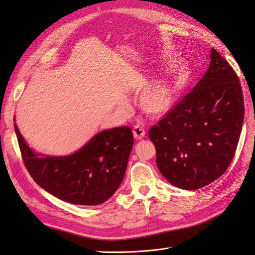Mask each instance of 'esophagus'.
<instances>
[{"instance_id":"1","label":"esophagus","mask_w":255,"mask_h":255,"mask_svg":"<svg viewBox=\"0 0 255 255\" xmlns=\"http://www.w3.org/2000/svg\"><path fill=\"white\" fill-rule=\"evenodd\" d=\"M133 135L135 137V139H142V138L145 136V132L141 127L135 126L133 128Z\"/></svg>"}]
</instances>
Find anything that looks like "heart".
I'll return each instance as SVG.
<instances>
[{
    "mask_svg": "<svg viewBox=\"0 0 255 255\" xmlns=\"http://www.w3.org/2000/svg\"><path fill=\"white\" fill-rule=\"evenodd\" d=\"M174 101V91L168 81H158L146 88L140 97L142 111L149 116L157 117L171 110Z\"/></svg>",
    "mask_w": 255,
    "mask_h": 255,
    "instance_id": "obj_1",
    "label": "heart"
}]
</instances>
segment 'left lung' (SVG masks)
<instances>
[{
    "label": "left lung",
    "instance_id": "8db88e82",
    "mask_svg": "<svg viewBox=\"0 0 255 255\" xmlns=\"http://www.w3.org/2000/svg\"><path fill=\"white\" fill-rule=\"evenodd\" d=\"M244 114L237 75L212 49L203 78L150 129L159 172L173 186L186 190L217 180L234 157Z\"/></svg>",
    "mask_w": 255,
    "mask_h": 255
}]
</instances>
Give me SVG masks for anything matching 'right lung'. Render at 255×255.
Here are the masks:
<instances>
[{
	"instance_id": "1",
	"label": "right lung",
	"mask_w": 255,
	"mask_h": 255,
	"mask_svg": "<svg viewBox=\"0 0 255 255\" xmlns=\"http://www.w3.org/2000/svg\"><path fill=\"white\" fill-rule=\"evenodd\" d=\"M14 130L34 181L51 195L78 205L101 204L115 194L134 143L132 129L126 126L96 134L70 155H41L29 148L16 123Z\"/></svg>"
}]
</instances>
